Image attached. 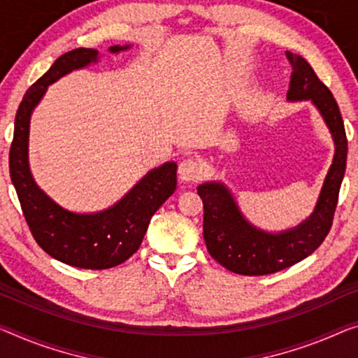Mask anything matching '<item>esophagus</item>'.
I'll return each mask as SVG.
<instances>
[{
    "label": "esophagus",
    "instance_id": "obj_1",
    "mask_svg": "<svg viewBox=\"0 0 358 358\" xmlns=\"http://www.w3.org/2000/svg\"><path fill=\"white\" fill-rule=\"evenodd\" d=\"M201 174L203 168L195 158H187L179 164V178L182 182H194V180L201 178Z\"/></svg>",
    "mask_w": 358,
    "mask_h": 358
}]
</instances>
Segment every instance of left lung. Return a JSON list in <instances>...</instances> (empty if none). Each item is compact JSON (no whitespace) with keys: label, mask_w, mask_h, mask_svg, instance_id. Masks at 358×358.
Masks as SVG:
<instances>
[{"label":"left lung","mask_w":358,"mask_h":358,"mask_svg":"<svg viewBox=\"0 0 358 358\" xmlns=\"http://www.w3.org/2000/svg\"><path fill=\"white\" fill-rule=\"evenodd\" d=\"M291 73L288 102L310 101L322 115L334 142L333 163L323 180L317 205L306 221L282 232H267L252 225L238 208L225 184L198 185L203 200V236L208 252L227 271L240 275H267L306 259L325 240L333 224L338 195L345 173L348 137L339 107L331 91L298 54L287 51Z\"/></svg>","instance_id":"left-lung-1"}]
</instances>
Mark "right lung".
Instances as JSON below:
<instances>
[{"instance_id": "obj_1", "label": "right lung", "mask_w": 358, "mask_h": 358, "mask_svg": "<svg viewBox=\"0 0 358 358\" xmlns=\"http://www.w3.org/2000/svg\"><path fill=\"white\" fill-rule=\"evenodd\" d=\"M129 45L110 46L118 54ZM99 51L78 48L60 56L52 67L33 83L22 99L9 150L10 180L17 192L22 213L33 238L49 256L67 266L102 271L129 259L144 240L148 224L164 201L174 194L178 164L163 163L148 171L123 198L97 213L65 210L35 182L29 163L30 118L48 86L70 71L96 64Z\"/></svg>"}]
</instances>
